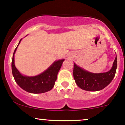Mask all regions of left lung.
I'll use <instances>...</instances> for the list:
<instances>
[{
    "label": "left lung",
    "instance_id": "1",
    "mask_svg": "<svg viewBox=\"0 0 125 125\" xmlns=\"http://www.w3.org/2000/svg\"><path fill=\"white\" fill-rule=\"evenodd\" d=\"M117 68L116 56L113 66L109 71L104 73H94L85 71L75 63L73 65V78L77 85L83 90L97 91L103 90L112 82L115 77Z\"/></svg>",
    "mask_w": 125,
    "mask_h": 125
}]
</instances>
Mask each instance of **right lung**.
Returning a JSON list of instances; mask_svg holds the SVG:
<instances>
[{
  "mask_svg": "<svg viewBox=\"0 0 125 125\" xmlns=\"http://www.w3.org/2000/svg\"><path fill=\"white\" fill-rule=\"evenodd\" d=\"M21 40L13 52L12 60V74L16 83L21 88L30 93L40 94L50 91L54 87L57 73L65 60L55 61L47 70L37 76H24L16 68L14 60V54Z\"/></svg>",
  "mask_w": 125,
  "mask_h": 125,
  "instance_id": "add662e5",
  "label": "right lung"
}]
</instances>
